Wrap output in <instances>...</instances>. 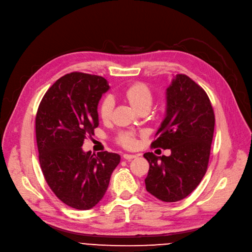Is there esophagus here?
Returning <instances> with one entry per match:
<instances>
[{
    "instance_id": "34e87169",
    "label": "esophagus",
    "mask_w": 252,
    "mask_h": 252,
    "mask_svg": "<svg viewBox=\"0 0 252 252\" xmlns=\"http://www.w3.org/2000/svg\"><path fill=\"white\" fill-rule=\"evenodd\" d=\"M138 157V155H129V154H124L123 155V158H125V159H133V158H137Z\"/></svg>"
}]
</instances>
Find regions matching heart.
Masks as SVG:
<instances>
[{"label": "heart", "mask_w": 252, "mask_h": 252, "mask_svg": "<svg viewBox=\"0 0 252 252\" xmlns=\"http://www.w3.org/2000/svg\"><path fill=\"white\" fill-rule=\"evenodd\" d=\"M124 95L136 111L141 109L150 110L154 100L151 88L142 82H136L128 86L124 91ZM113 109L114 99L111 96L103 98L99 107V115L103 121L110 119ZM118 141L125 147H132L135 145V136L132 132H123L118 137Z\"/></svg>", "instance_id": "1"}]
</instances>
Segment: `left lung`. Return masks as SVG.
Masks as SVG:
<instances>
[{
	"label": "left lung",
	"instance_id": "obj_1",
	"mask_svg": "<svg viewBox=\"0 0 252 252\" xmlns=\"http://www.w3.org/2000/svg\"><path fill=\"white\" fill-rule=\"evenodd\" d=\"M166 99V115L152 146L171 150V155H143L150 164L144 182L156 198L175 202L198 186L208 169L215 114L206 93L183 74L173 77Z\"/></svg>",
	"mask_w": 252,
	"mask_h": 252
}]
</instances>
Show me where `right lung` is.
Segmentation results:
<instances>
[{
  "mask_svg": "<svg viewBox=\"0 0 252 252\" xmlns=\"http://www.w3.org/2000/svg\"><path fill=\"white\" fill-rule=\"evenodd\" d=\"M110 90L96 75L72 72L58 79L43 95L35 118L39 164L56 196L79 211L91 210L105 195L118 154L92 155L82 145L98 126L97 106Z\"/></svg>",
  "mask_w": 252,
  "mask_h": 252,
  "instance_id": "add662e5",
  "label": "right lung"
}]
</instances>
